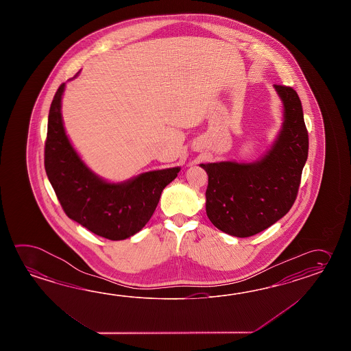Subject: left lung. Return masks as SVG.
I'll list each match as a JSON object with an SVG mask.
<instances>
[{"label": "left lung", "instance_id": "left-lung-1", "mask_svg": "<svg viewBox=\"0 0 351 351\" xmlns=\"http://www.w3.org/2000/svg\"><path fill=\"white\" fill-rule=\"evenodd\" d=\"M284 121L275 142L254 162L202 163L208 174L206 212L218 230L250 237L269 228L291 209L308 153L302 105L290 86L274 85Z\"/></svg>", "mask_w": 351, "mask_h": 351}]
</instances>
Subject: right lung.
Returning <instances> with one entry per match:
<instances>
[{
  "mask_svg": "<svg viewBox=\"0 0 351 351\" xmlns=\"http://www.w3.org/2000/svg\"><path fill=\"white\" fill-rule=\"evenodd\" d=\"M65 86V82L60 85L49 112L47 178L69 218L100 237L129 239L148 223L160 194L178 176L180 167L142 173L118 183L97 176L84 163L65 132L61 114Z\"/></svg>",
  "mask_w": 351,
  "mask_h": 351,
  "instance_id": "obj_1",
  "label": "right lung"
}]
</instances>
